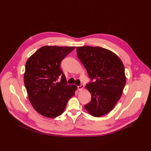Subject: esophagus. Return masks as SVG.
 Returning <instances> with one entry per match:
<instances>
[{"label":"esophagus","mask_w":151,"mask_h":151,"mask_svg":"<svg viewBox=\"0 0 151 151\" xmlns=\"http://www.w3.org/2000/svg\"><path fill=\"white\" fill-rule=\"evenodd\" d=\"M84 88V85H81L79 86H78V90L79 91H81Z\"/></svg>","instance_id":"34e87169"}]
</instances>
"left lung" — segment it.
Returning <instances> with one entry per match:
<instances>
[{
    "label": "left lung",
    "mask_w": 151,
    "mask_h": 151,
    "mask_svg": "<svg viewBox=\"0 0 151 151\" xmlns=\"http://www.w3.org/2000/svg\"><path fill=\"white\" fill-rule=\"evenodd\" d=\"M76 51L93 80L85 85L91 100L84 107L91 115L101 116L111 112L121 97L126 83L124 64L114 52L100 47H78Z\"/></svg>",
    "instance_id": "8db88e82"
}]
</instances>
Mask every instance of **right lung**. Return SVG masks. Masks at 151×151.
I'll return each mask as SVG.
<instances>
[{
  "instance_id": "right-lung-1",
  "label": "right lung",
  "mask_w": 151,
  "mask_h": 151,
  "mask_svg": "<svg viewBox=\"0 0 151 151\" xmlns=\"http://www.w3.org/2000/svg\"><path fill=\"white\" fill-rule=\"evenodd\" d=\"M75 48L45 45L26 61L24 82L28 98L33 108L42 116L54 118L61 115L69 100L75 95L78 87L67 84L60 68L63 59Z\"/></svg>"
}]
</instances>
